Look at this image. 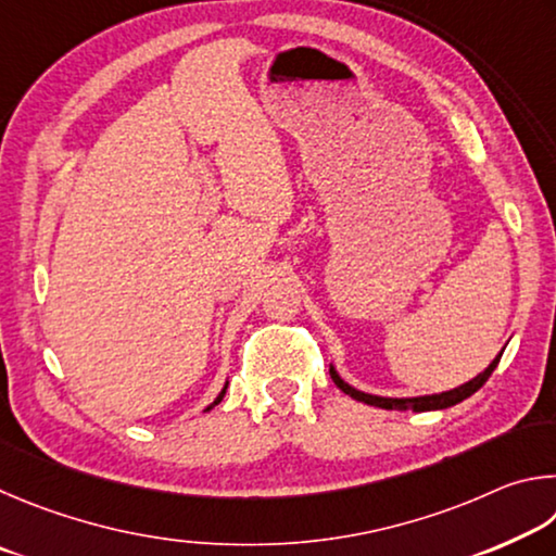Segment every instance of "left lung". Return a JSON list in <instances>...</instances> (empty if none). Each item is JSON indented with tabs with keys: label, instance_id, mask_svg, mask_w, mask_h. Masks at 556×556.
Masks as SVG:
<instances>
[{
	"label": "left lung",
	"instance_id": "left-lung-1",
	"mask_svg": "<svg viewBox=\"0 0 556 556\" xmlns=\"http://www.w3.org/2000/svg\"><path fill=\"white\" fill-rule=\"evenodd\" d=\"M503 352L493 358L485 368L483 374H479L476 378H471L469 383H464L459 388H454V391H446V393H434V395H420V397H381V395H371V393H364V391H356V388L349 386L346 381H342V376L337 374L334 366H329V376H332V381L337 383L339 391H344L346 395H352L354 401H362L366 405H376V407H383V410H413V413H427V410H444V407H452L456 403L466 401V397L473 395L479 388L489 381L491 374L495 371V366H498Z\"/></svg>",
	"mask_w": 556,
	"mask_h": 556
}]
</instances>
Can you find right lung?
Masks as SVG:
<instances>
[{"label":"right lung","mask_w":556,"mask_h":556,"mask_svg":"<svg viewBox=\"0 0 556 556\" xmlns=\"http://www.w3.org/2000/svg\"><path fill=\"white\" fill-rule=\"evenodd\" d=\"M224 393H227V386H224V388H222V393H219V395H217V401H214V403H212V405H210V407H207V410H212V407H214V405H217V403H219V401H222V397H224Z\"/></svg>","instance_id":"right-lung-1"}]
</instances>
